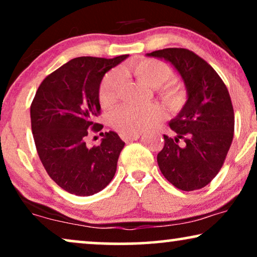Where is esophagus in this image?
Listing matches in <instances>:
<instances>
[{
  "instance_id": "obj_1",
  "label": "esophagus",
  "mask_w": 257,
  "mask_h": 257,
  "mask_svg": "<svg viewBox=\"0 0 257 257\" xmlns=\"http://www.w3.org/2000/svg\"><path fill=\"white\" fill-rule=\"evenodd\" d=\"M140 135H120V138L124 140L125 143H130L132 142V140H137L139 139Z\"/></svg>"
}]
</instances>
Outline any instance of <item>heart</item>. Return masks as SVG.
I'll return each mask as SVG.
<instances>
[{
  "instance_id": "b5f03b06",
  "label": "heart",
  "mask_w": 257,
  "mask_h": 257,
  "mask_svg": "<svg viewBox=\"0 0 257 257\" xmlns=\"http://www.w3.org/2000/svg\"><path fill=\"white\" fill-rule=\"evenodd\" d=\"M130 71L140 82L156 87L160 99L171 111H180L188 99L187 89L177 79H171L173 69L160 59L142 58L130 64ZM124 84L120 70H111L103 77L98 89V98L103 107H111L117 103ZM164 119L163 108L158 105L118 107L110 114L111 127L121 135H139Z\"/></svg>"
}]
</instances>
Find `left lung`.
<instances>
[{
    "label": "left lung",
    "mask_w": 257,
    "mask_h": 257,
    "mask_svg": "<svg viewBox=\"0 0 257 257\" xmlns=\"http://www.w3.org/2000/svg\"><path fill=\"white\" fill-rule=\"evenodd\" d=\"M147 56L172 63L188 92L187 103L170 122L177 137L164 136L158 165L175 187L196 191L216 177L233 142L234 110L229 92L215 70L188 49L168 48Z\"/></svg>",
    "instance_id": "obj_1"
}]
</instances>
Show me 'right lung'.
Here are the masks:
<instances>
[{"instance_id":"right-lung-1","label":"right lung","mask_w":257,"mask_h":257,"mask_svg":"<svg viewBox=\"0 0 257 257\" xmlns=\"http://www.w3.org/2000/svg\"><path fill=\"white\" fill-rule=\"evenodd\" d=\"M128 55L114 58L77 57L48 75L30 106L38 157L52 180L78 196L96 194L113 179L125 143L115 132H100L98 89L105 73ZM104 137L86 146L90 133Z\"/></svg>"}]
</instances>
